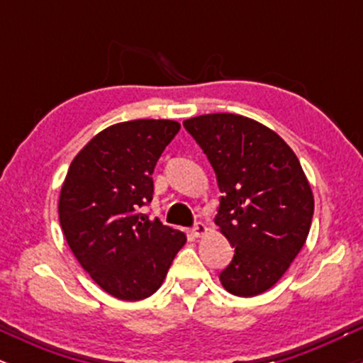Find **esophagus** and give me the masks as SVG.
<instances>
[{
  "label": "esophagus",
  "mask_w": 363,
  "mask_h": 363,
  "mask_svg": "<svg viewBox=\"0 0 363 363\" xmlns=\"http://www.w3.org/2000/svg\"><path fill=\"white\" fill-rule=\"evenodd\" d=\"M208 232V227L203 222H198L194 225V228H193V235L194 237H203Z\"/></svg>",
  "instance_id": "esophagus-1"
}]
</instances>
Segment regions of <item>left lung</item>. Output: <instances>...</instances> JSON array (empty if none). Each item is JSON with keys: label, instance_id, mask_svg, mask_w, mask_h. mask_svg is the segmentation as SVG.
Wrapping results in <instances>:
<instances>
[{"label": "left lung", "instance_id": "1", "mask_svg": "<svg viewBox=\"0 0 363 363\" xmlns=\"http://www.w3.org/2000/svg\"><path fill=\"white\" fill-rule=\"evenodd\" d=\"M184 128L203 148L223 196L215 223L235 249L220 273L237 297L269 290L306 244L314 196L301 162L273 129L239 114H203Z\"/></svg>", "mask_w": 363, "mask_h": 363}]
</instances>
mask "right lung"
<instances>
[{"instance_id": "right-lung-1", "label": "right lung", "mask_w": 363, "mask_h": 363, "mask_svg": "<svg viewBox=\"0 0 363 363\" xmlns=\"http://www.w3.org/2000/svg\"><path fill=\"white\" fill-rule=\"evenodd\" d=\"M181 124L136 119L112 124L73 158L61 186L60 223L82 268L119 301L160 289L186 234L150 220L153 169Z\"/></svg>"}]
</instances>
